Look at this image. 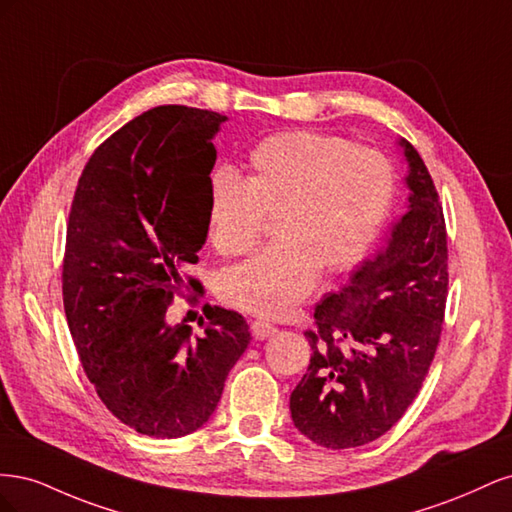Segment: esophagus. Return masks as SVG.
<instances>
[{
    "label": "esophagus",
    "mask_w": 512,
    "mask_h": 512,
    "mask_svg": "<svg viewBox=\"0 0 512 512\" xmlns=\"http://www.w3.org/2000/svg\"><path fill=\"white\" fill-rule=\"evenodd\" d=\"M250 331H252L254 339H267V337H273L277 333V329L273 327V324L265 322V320H254Z\"/></svg>",
    "instance_id": "obj_1"
}]
</instances>
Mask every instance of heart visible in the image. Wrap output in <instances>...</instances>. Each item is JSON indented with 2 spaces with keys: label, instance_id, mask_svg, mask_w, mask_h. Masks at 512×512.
Wrapping results in <instances>:
<instances>
[{
  "label": "heart",
  "instance_id": "1",
  "mask_svg": "<svg viewBox=\"0 0 512 512\" xmlns=\"http://www.w3.org/2000/svg\"><path fill=\"white\" fill-rule=\"evenodd\" d=\"M245 177L218 170L209 181L207 230L222 256L250 252L262 215L273 243L220 273V299L243 312L280 318L318 284L342 273L376 241L395 196V173L380 151L346 138L290 130L260 141Z\"/></svg>",
  "mask_w": 512,
  "mask_h": 512
}]
</instances>
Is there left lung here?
I'll use <instances>...</instances> for the list:
<instances>
[{
    "instance_id": "8db88e82",
    "label": "left lung",
    "mask_w": 512,
    "mask_h": 512,
    "mask_svg": "<svg viewBox=\"0 0 512 512\" xmlns=\"http://www.w3.org/2000/svg\"><path fill=\"white\" fill-rule=\"evenodd\" d=\"M397 145L408 164L406 211L350 282L316 305L318 329L305 333L312 359L290 395L294 427L333 451L374 442L404 416L442 333V205L418 151L406 138Z\"/></svg>"
}]
</instances>
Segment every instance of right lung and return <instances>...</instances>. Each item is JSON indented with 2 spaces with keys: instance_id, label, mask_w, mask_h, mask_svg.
Listing matches in <instances>:
<instances>
[{
  "instance_id": "1",
  "label": "right lung",
  "mask_w": 512,
  "mask_h": 512,
  "mask_svg": "<svg viewBox=\"0 0 512 512\" xmlns=\"http://www.w3.org/2000/svg\"><path fill=\"white\" fill-rule=\"evenodd\" d=\"M226 119L151 108L94 151L74 192L61 275L68 327L104 406L143 436L203 427L252 339L222 307L207 309L200 337L166 320L181 269L207 241L213 138Z\"/></svg>"
}]
</instances>
